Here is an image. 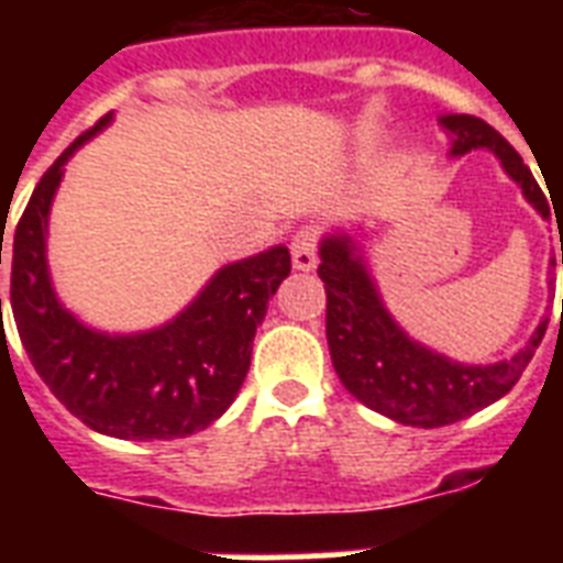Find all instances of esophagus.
Here are the masks:
<instances>
[{
  "instance_id": "obj_1",
  "label": "esophagus",
  "mask_w": 563,
  "mask_h": 563,
  "mask_svg": "<svg viewBox=\"0 0 563 563\" xmlns=\"http://www.w3.org/2000/svg\"><path fill=\"white\" fill-rule=\"evenodd\" d=\"M291 263L298 272H312L318 265V233L316 228H303L291 239Z\"/></svg>"
}]
</instances>
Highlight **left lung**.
I'll use <instances>...</instances> for the list:
<instances>
[{
  "label": "left lung",
  "mask_w": 563,
  "mask_h": 563,
  "mask_svg": "<svg viewBox=\"0 0 563 563\" xmlns=\"http://www.w3.org/2000/svg\"><path fill=\"white\" fill-rule=\"evenodd\" d=\"M438 125L450 136V157H464L476 148L497 154L503 172L523 189L526 201L541 212V219L550 221L555 203L550 207L534 175L523 157L508 145L506 136L494 131L485 119L467 113H444L438 117ZM318 254V277L327 289V344L335 374L356 400L406 427H446L506 397L532 362L550 324V316H543L538 330L511 360L490 365L455 362L415 342L394 321L376 289L360 236L347 230H333L321 239ZM550 265L555 268V256Z\"/></svg>",
  "instance_id": "1"
}]
</instances>
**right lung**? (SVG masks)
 Wrapping results in <instances>:
<instances>
[{
  "instance_id": "right-lung-1",
  "label": "right lung",
  "mask_w": 563,
  "mask_h": 563,
  "mask_svg": "<svg viewBox=\"0 0 563 563\" xmlns=\"http://www.w3.org/2000/svg\"><path fill=\"white\" fill-rule=\"evenodd\" d=\"M110 122L113 113L101 117L48 166L22 212L11 247L13 321L34 371L75 418L101 435L169 441L207 429L236 400L256 327L289 277L291 256L274 245L221 265L192 303L154 330L104 333L84 324L52 286L48 212L69 157Z\"/></svg>"
}]
</instances>
